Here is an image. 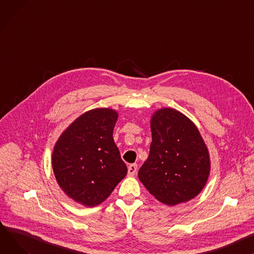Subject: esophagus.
<instances>
[{
	"instance_id": "34e87169",
	"label": "esophagus",
	"mask_w": 254,
	"mask_h": 254,
	"mask_svg": "<svg viewBox=\"0 0 254 254\" xmlns=\"http://www.w3.org/2000/svg\"><path fill=\"white\" fill-rule=\"evenodd\" d=\"M137 170H138V165H137L136 163L129 164V166H128V168H127V174H128V176L132 177V176L136 175Z\"/></svg>"
}]
</instances>
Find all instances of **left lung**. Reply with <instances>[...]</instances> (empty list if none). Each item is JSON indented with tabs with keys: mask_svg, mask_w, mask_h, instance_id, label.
I'll use <instances>...</instances> for the list:
<instances>
[{
	"mask_svg": "<svg viewBox=\"0 0 254 254\" xmlns=\"http://www.w3.org/2000/svg\"><path fill=\"white\" fill-rule=\"evenodd\" d=\"M152 142L138 176L157 200L176 205L196 197L210 172L208 149L196 126L183 113L158 109L151 118Z\"/></svg>",
	"mask_w": 254,
	"mask_h": 254,
	"instance_id": "left-lung-1",
	"label": "left lung"
}]
</instances>
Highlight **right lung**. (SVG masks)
Masks as SVG:
<instances>
[{
    "mask_svg": "<svg viewBox=\"0 0 254 254\" xmlns=\"http://www.w3.org/2000/svg\"><path fill=\"white\" fill-rule=\"evenodd\" d=\"M117 117L109 108L83 113L62 132L54 147L52 165L57 183L82 205L102 203L127 174L112 137Z\"/></svg>",
    "mask_w": 254,
    "mask_h": 254,
    "instance_id": "obj_1",
    "label": "right lung"
}]
</instances>
